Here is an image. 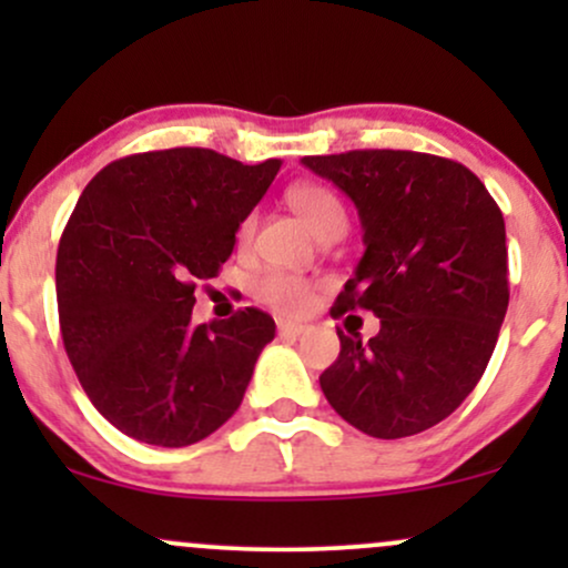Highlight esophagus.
I'll list each match as a JSON object with an SVG mask.
<instances>
[{
  "instance_id": "34e87169",
  "label": "esophagus",
  "mask_w": 568,
  "mask_h": 568,
  "mask_svg": "<svg viewBox=\"0 0 568 568\" xmlns=\"http://www.w3.org/2000/svg\"><path fill=\"white\" fill-rule=\"evenodd\" d=\"M304 331H306V325H302V323H288V321H280L277 323V334L280 336L296 338V336H302Z\"/></svg>"
}]
</instances>
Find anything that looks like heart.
I'll return each instance as SVG.
<instances>
[{
	"mask_svg": "<svg viewBox=\"0 0 568 568\" xmlns=\"http://www.w3.org/2000/svg\"><path fill=\"white\" fill-rule=\"evenodd\" d=\"M288 205L321 240L334 232H344V226H347L342 202H338V197L331 189H325L321 184H296L288 189ZM251 234L253 216H247L243 224H240V243H247ZM315 291L317 285L312 283V280L280 270L264 272V275L256 280V285H253V293H256L258 302L285 317H296L310 312L312 304H315Z\"/></svg>",
	"mask_w": 568,
	"mask_h": 568,
	"instance_id": "obj_1",
	"label": "heart"
}]
</instances>
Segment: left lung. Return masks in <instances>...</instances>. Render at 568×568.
<instances>
[{"label":"left lung","instance_id":"1","mask_svg":"<svg viewBox=\"0 0 568 568\" xmlns=\"http://www.w3.org/2000/svg\"><path fill=\"white\" fill-rule=\"evenodd\" d=\"M355 202L366 253L331 312L371 310L379 334L336 331L328 403L371 438L425 433L473 393L507 302L505 219L459 162L400 149L304 158Z\"/></svg>","mask_w":568,"mask_h":568}]
</instances>
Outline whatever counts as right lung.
<instances>
[{
  "label": "right lung",
  "instance_id": "right-lung-1",
  "mask_svg": "<svg viewBox=\"0 0 568 568\" xmlns=\"http://www.w3.org/2000/svg\"><path fill=\"white\" fill-rule=\"evenodd\" d=\"M277 171L181 146L130 154L84 186L58 245V317L82 389L120 433L192 446L240 408L275 321L245 306L194 325V280L219 275Z\"/></svg>",
  "mask_w": 568,
  "mask_h": 568
}]
</instances>
